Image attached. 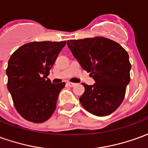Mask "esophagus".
Returning <instances> with one entry per match:
<instances>
[{
  "label": "esophagus",
  "instance_id": "esophagus-1",
  "mask_svg": "<svg viewBox=\"0 0 148 148\" xmlns=\"http://www.w3.org/2000/svg\"><path fill=\"white\" fill-rule=\"evenodd\" d=\"M66 84H67V86H69L70 87H74V86L76 85L75 83H73V82H67Z\"/></svg>",
  "mask_w": 148,
  "mask_h": 148
}]
</instances>
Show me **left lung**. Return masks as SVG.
Listing matches in <instances>:
<instances>
[{"instance_id":"8db88e82","label":"left lung","mask_w":148,"mask_h":148,"mask_svg":"<svg viewBox=\"0 0 148 148\" xmlns=\"http://www.w3.org/2000/svg\"><path fill=\"white\" fill-rule=\"evenodd\" d=\"M67 46L82 69L96 82L93 86L82 83L85 92L79 98L82 106L97 116L111 114L121 106L130 82L127 52L105 37L71 39Z\"/></svg>"}]
</instances>
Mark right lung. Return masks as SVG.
<instances>
[{
  "label": "right lung",
  "mask_w": 148,
  "mask_h": 148,
  "mask_svg": "<svg viewBox=\"0 0 148 148\" xmlns=\"http://www.w3.org/2000/svg\"><path fill=\"white\" fill-rule=\"evenodd\" d=\"M66 43L28 42L19 47L9 58L6 69L7 87L16 111L25 120L42 123L54 113L58 94L66 83L52 84L47 76Z\"/></svg>",
  "instance_id": "1"
}]
</instances>
